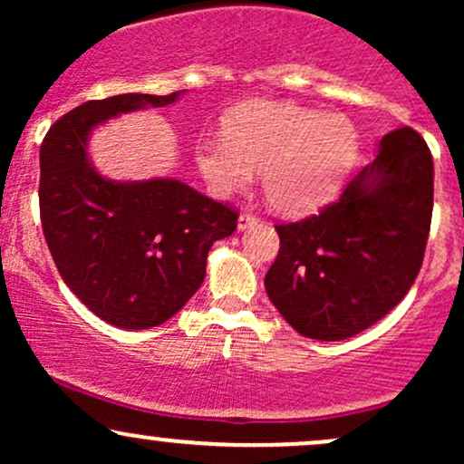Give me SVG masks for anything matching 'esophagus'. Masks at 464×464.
Wrapping results in <instances>:
<instances>
[{"instance_id":"34e87169","label":"esophagus","mask_w":464,"mask_h":464,"mask_svg":"<svg viewBox=\"0 0 464 464\" xmlns=\"http://www.w3.org/2000/svg\"><path fill=\"white\" fill-rule=\"evenodd\" d=\"M257 222H259L257 216L250 214V211H242V214H239V218H237V228H239V231H244V228L257 225Z\"/></svg>"}]
</instances>
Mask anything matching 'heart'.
<instances>
[{"instance_id":"1","label":"heart","mask_w":464,"mask_h":464,"mask_svg":"<svg viewBox=\"0 0 464 464\" xmlns=\"http://www.w3.org/2000/svg\"><path fill=\"white\" fill-rule=\"evenodd\" d=\"M358 146V130L347 115L253 100L227 115L225 137L198 141L196 165L220 198L246 189L255 172H262L264 196L273 209L305 214L340 189Z\"/></svg>"}]
</instances>
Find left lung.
<instances>
[{"instance_id":"obj_1","label":"left lung","mask_w":464,"mask_h":464,"mask_svg":"<svg viewBox=\"0 0 464 464\" xmlns=\"http://www.w3.org/2000/svg\"><path fill=\"white\" fill-rule=\"evenodd\" d=\"M434 207V163L417 130L382 137L377 157L340 198L305 220L276 225L268 299L301 335L351 338L384 318L417 279Z\"/></svg>"}]
</instances>
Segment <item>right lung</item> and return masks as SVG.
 <instances>
[{"mask_svg": "<svg viewBox=\"0 0 464 464\" xmlns=\"http://www.w3.org/2000/svg\"><path fill=\"white\" fill-rule=\"evenodd\" d=\"M180 93L89 100L41 143V225L58 273L95 316L121 329L172 318L205 279L211 244L237 228V211L177 179L121 183L100 177L89 161L95 126L168 106Z\"/></svg>", "mask_w": 464, "mask_h": 464, "instance_id": "add662e5", "label": "right lung"}]
</instances>
